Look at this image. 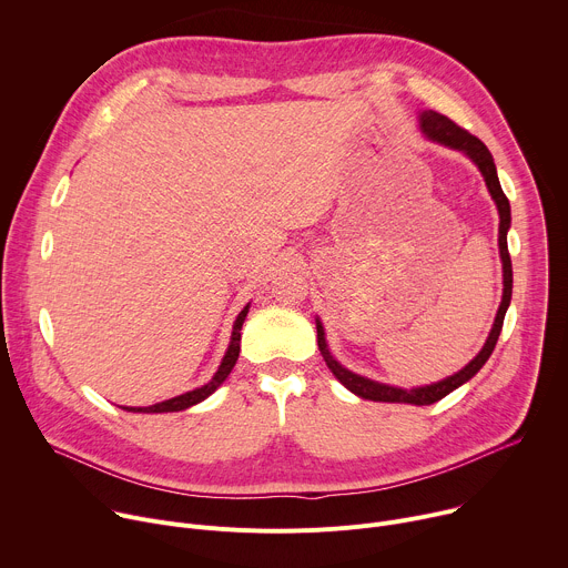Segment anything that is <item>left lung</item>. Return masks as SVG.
Wrapping results in <instances>:
<instances>
[{"instance_id":"obj_1","label":"left lung","mask_w":568,"mask_h":568,"mask_svg":"<svg viewBox=\"0 0 568 568\" xmlns=\"http://www.w3.org/2000/svg\"><path fill=\"white\" fill-rule=\"evenodd\" d=\"M420 125L425 130V134L438 143H445L449 148H456V150H463L474 164L478 166V171L483 173L485 178V184H488L490 189V195L495 197L497 202V209H499V250H501V261H504V298H501V305H499V312H497V318H495V326H493V333L488 337V342H485L483 351L463 368L458 371L456 375L438 382V384H432V386H420V388H395V386H386V384H379V382H373V379H366V377H359L351 371H346L331 353H328V346H326V337H323V328L321 323H316V342H318V351L323 355V359H326L328 368L333 371V375L348 388L353 390L355 395L364 397V399H373V402H407V404H434L438 399H443L445 395H449L454 388H458L460 384H465L467 379H471L480 368L483 364L490 359L497 342H499V335H501V328H504V316H506V310L510 305V296H513V261H510V252H508V229H510V202L506 197V193L501 191V184H499V178H497V169H495V159L490 154V150L485 148V143L480 139H476L474 134H469L465 128L456 125L452 119H447L445 114H438L434 110H427L423 112L420 116Z\"/></svg>"}]
</instances>
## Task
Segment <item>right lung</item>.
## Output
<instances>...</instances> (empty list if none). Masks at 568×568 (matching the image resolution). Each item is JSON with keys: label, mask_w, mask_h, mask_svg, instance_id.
Masks as SVG:
<instances>
[{"label": "right lung", "mask_w": 568, "mask_h": 568, "mask_svg": "<svg viewBox=\"0 0 568 568\" xmlns=\"http://www.w3.org/2000/svg\"><path fill=\"white\" fill-rule=\"evenodd\" d=\"M247 310L250 305L242 310L233 323V335H231V344H229V351L217 368V373L213 375V379L209 384H204L202 388H195V390H189L184 395H178V397H171L166 402H159V404H152V407H123L125 412H134V414H169V412H184L189 407H193V404L202 402L204 397H209L231 373V368L235 366L237 362V353H240V331H242V323H245V316H247Z\"/></svg>", "instance_id": "add662e5"}]
</instances>
